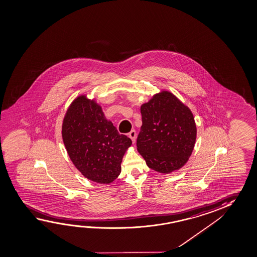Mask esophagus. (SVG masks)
Here are the masks:
<instances>
[{
    "label": "esophagus",
    "instance_id": "esophagus-1",
    "mask_svg": "<svg viewBox=\"0 0 257 257\" xmlns=\"http://www.w3.org/2000/svg\"><path fill=\"white\" fill-rule=\"evenodd\" d=\"M128 137H130V139L132 140V142H136V139H137V133H136V131H131L130 132V134H128Z\"/></svg>",
    "mask_w": 257,
    "mask_h": 257
}]
</instances>
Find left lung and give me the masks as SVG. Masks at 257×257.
Segmentation results:
<instances>
[{
	"label": "left lung",
	"instance_id": "8db88e82",
	"mask_svg": "<svg viewBox=\"0 0 257 257\" xmlns=\"http://www.w3.org/2000/svg\"><path fill=\"white\" fill-rule=\"evenodd\" d=\"M140 111L142 126L137 147L147 166L163 174L183 167L196 144L190 109L171 92L162 91L142 104Z\"/></svg>",
	"mask_w": 257,
	"mask_h": 257
}]
</instances>
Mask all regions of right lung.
<instances>
[{
	"label": "right lung",
	"mask_w": 257,
	"mask_h": 257,
	"mask_svg": "<svg viewBox=\"0 0 257 257\" xmlns=\"http://www.w3.org/2000/svg\"><path fill=\"white\" fill-rule=\"evenodd\" d=\"M62 139L75 167L87 179L110 184L121 171L123 155L132 141L106 119L102 107L81 94L66 111Z\"/></svg>",
	"instance_id": "right-lung-1"
}]
</instances>
